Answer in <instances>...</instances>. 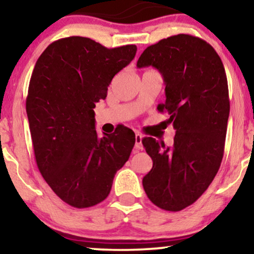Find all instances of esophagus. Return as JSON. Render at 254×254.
<instances>
[{
    "instance_id": "esophagus-1",
    "label": "esophagus",
    "mask_w": 254,
    "mask_h": 254,
    "mask_svg": "<svg viewBox=\"0 0 254 254\" xmlns=\"http://www.w3.org/2000/svg\"><path fill=\"white\" fill-rule=\"evenodd\" d=\"M134 139H136V143H134V147L138 150H142L143 149V144H142V139H143V136L142 133L137 132L136 136H134Z\"/></svg>"
}]
</instances>
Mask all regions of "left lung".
<instances>
[{
    "mask_svg": "<svg viewBox=\"0 0 254 254\" xmlns=\"http://www.w3.org/2000/svg\"><path fill=\"white\" fill-rule=\"evenodd\" d=\"M152 65L165 82L166 125L176 130L172 146L152 137L142 143L152 159L143 178L151 201L177 212L193 204L212 183L224 156L230 115L229 86L223 62L211 44L179 34L147 47L137 66Z\"/></svg>",
    "mask_w": 254,
    "mask_h": 254,
    "instance_id": "obj_1",
    "label": "left lung"
}]
</instances>
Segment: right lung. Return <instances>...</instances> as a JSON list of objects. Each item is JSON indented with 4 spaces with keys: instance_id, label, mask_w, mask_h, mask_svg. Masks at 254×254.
I'll return each mask as SVG.
<instances>
[{
    "instance_id": "right-lung-1",
    "label": "right lung",
    "mask_w": 254,
    "mask_h": 254,
    "mask_svg": "<svg viewBox=\"0 0 254 254\" xmlns=\"http://www.w3.org/2000/svg\"><path fill=\"white\" fill-rule=\"evenodd\" d=\"M136 51L134 44L109 49L70 36L49 44L35 64L25 101L35 159L51 190L70 206L103 201L133 149L134 132L127 127L98 137L94 108Z\"/></svg>"
}]
</instances>
